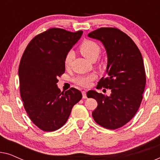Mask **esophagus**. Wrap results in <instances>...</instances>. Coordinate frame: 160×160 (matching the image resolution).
Returning <instances> with one entry per match:
<instances>
[{"label": "esophagus", "instance_id": "obj_1", "mask_svg": "<svg viewBox=\"0 0 160 160\" xmlns=\"http://www.w3.org/2000/svg\"><path fill=\"white\" fill-rule=\"evenodd\" d=\"M82 98H87V92L86 91H82Z\"/></svg>", "mask_w": 160, "mask_h": 160}]
</instances>
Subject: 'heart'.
Masks as SVG:
<instances>
[{
  "label": "heart",
  "instance_id": "b5f03b06",
  "mask_svg": "<svg viewBox=\"0 0 160 160\" xmlns=\"http://www.w3.org/2000/svg\"><path fill=\"white\" fill-rule=\"evenodd\" d=\"M81 54L89 60H95L98 58L100 52V47L97 43L91 40H85L82 43L79 47ZM72 59V52H68L65 58L64 64L68 67L71 63ZM96 78L95 74L90 73L84 76H79L74 78V82L78 85L87 87L91 84L92 82Z\"/></svg>",
  "mask_w": 160,
  "mask_h": 160
}]
</instances>
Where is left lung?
<instances>
[{
	"instance_id": "obj_1",
	"label": "left lung",
	"mask_w": 160,
	"mask_h": 160,
	"mask_svg": "<svg viewBox=\"0 0 160 160\" xmlns=\"http://www.w3.org/2000/svg\"><path fill=\"white\" fill-rule=\"evenodd\" d=\"M88 37L104 46L107 77H102L98 87L111 91L110 96L95 90L87 92V97L98 101L92 114L100 126L114 130L130 122L141 105L146 85L143 58L134 41L117 28H99L89 32Z\"/></svg>"
}]
</instances>
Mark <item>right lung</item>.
I'll list each match as a JSON object with an SVG mask.
<instances>
[{
  "label": "right lung",
  "instance_id": "add662e5",
  "mask_svg": "<svg viewBox=\"0 0 160 160\" xmlns=\"http://www.w3.org/2000/svg\"><path fill=\"white\" fill-rule=\"evenodd\" d=\"M82 33L52 28L32 38L22 57V100L30 119L43 131L52 132L64 125L72 108L82 98L75 88L61 93L57 84L58 77L65 72V57Z\"/></svg>",
  "mask_w": 160,
  "mask_h": 160
}]
</instances>
